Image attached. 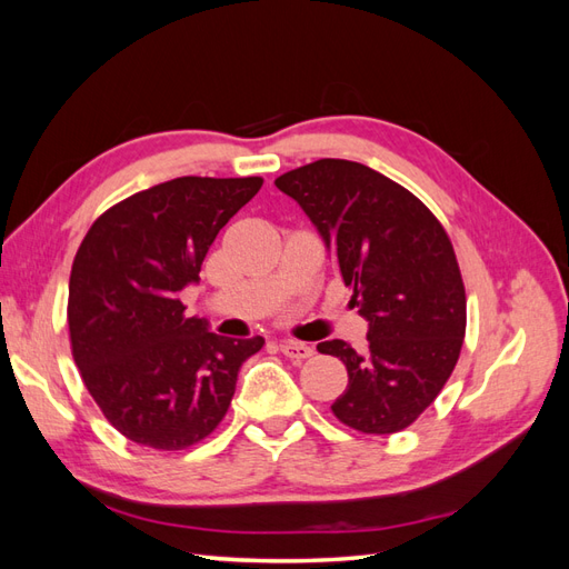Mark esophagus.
<instances>
[{"instance_id": "obj_1", "label": "esophagus", "mask_w": 569, "mask_h": 569, "mask_svg": "<svg viewBox=\"0 0 569 569\" xmlns=\"http://www.w3.org/2000/svg\"><path fill=\"white\" fill-rule=\"evenodd\" d=\"M280 351H282L287 358H291V360H303V358H311V356L316 353L313 347H308V343L295 341V339L280 341Z\"/></svg>"}]
</instances>
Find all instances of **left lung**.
I'll list each match as a JSON object with an SVG mask.
<instances>
[{
  "label": "left lung",
  "mask_w": 569,
  "mask_h": 569,
  "mask_svg": "<svg viewBox=\"0 0 569 569\" xmlns=\"http://www.w3.org/2000/svg\"><path fill=\"white\" fill-rule=\"evenodd\" d=\"M274 184L311 218L368 320L366 351L318 343L349 372L332 412L363 435L401 432L437 399L462 347L465 287L449 234L416 194L363 163L320 159Z\"/></svg>",
  "instance_id": "1"
}]
</instances>
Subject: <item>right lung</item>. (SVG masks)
I'll use <instances>...</instances> for the list:
<instances>
[{"label":"right lung","mask_w":569,"mask_h":569,"mask_svg":"<svg viewBox=\"0 0 569 569\" xmlns=\"http://www.w3.org/2000/svg\"><path fill=\"white\" fill-rule=\"evenodd\" d=\"M263 178H176L118 201L84 234L68 282V332L84 387L126 439L182 451L226 418L263 337L228 339L187 318L216 234Z\"/></svg>","instance_id":"right-lung-1"}]
</instances>
